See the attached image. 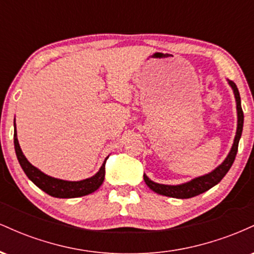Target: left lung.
Instances as JSON below:
<instances>
[{
	"mask_svg": "<svg viewBox=\"0 0 254 254\" xmlns=\"http://www.w3.org/2000/svg\"><path fill=\"white\" fill-rule=\"evenodd\" d=\"M229 86L232 87L233 92L235 95V101H237V111H238V127H237V135H235L234 143L232 145V149H230L228 156L226 157V160L221 164L218 167L215 168L214 171L210 173L205 174V176L194 178V179L190 180L188 183L180 184V185H164V184H157L151 182L145 174H143V179L145 184L148 185V188L150 190H153L156 193L162 194V196L167 197H173V198H191L198 194L203 193V192L210 190L212 186H215L218 184L221 180L223 179V177L226 176L227 172L229 171V168L232 167L233 162H234L235 156L238 153V145L239 141H240L241 133H243V127H244V112L241 109V100H240V94H239V89L233 81L228 80Z\"/></svg>",
	"mask_w": 254,
	"mask_h": 254,
	"instance_id": "obj_1",
	"label": "left lung"
}]
</instances>
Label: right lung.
Returning <instances> with one entry per match:
<instances>
[{
	"instance_id": "right-lung-1",
	"label": "right lung",
	"mask_w": 254,
	"mask_h": 254,
	"mask_svg": "<svg viewBox=\"0 0 254 254\" xmlns=\"http://www.w3.org/2000/svg\"><path fill=\"white\" fill-rule=\"evenodd\" d=\"M15 127V123H14ZM14 147H15L16 157L19 160V164L21 168L24 170L25 174L28 177V179L34 185H37L40 190L46 192L52 197L56 198H76L82 197L86 194L92 193V192L97 191L104 183L105 179V164L106 160L100 167V170L95 176L88 178V179L80 180V182H68V180L57 179V178H52L48 174L43 173L42 171L38 170L33 165L28 162L26 156L22 153L21 148H20L19 141L16 137V129L14 131Z\"/></svg>"
}]
</instances>
